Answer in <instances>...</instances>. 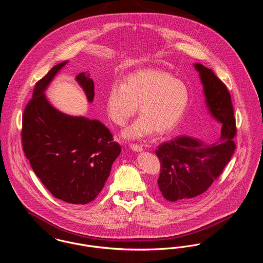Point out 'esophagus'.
Instances as JSON below:
<instances>
[{
	"label": "esophagus",
	"mask_w": 263,
	"mask_h": 263,
	"mask_svg": "<svg viewBox=\"0 0 263 263\" xmlns=\"http://www.w3.org/2000/svg\"><path fill=\"white\" fill-rule=\"evenodd\" d=\"M130 148L133 150V151H137V152H141L143 150V147L141 145H138V144H131Z\"/></svg>",
	"instance_id": "1"
}]
</instances>
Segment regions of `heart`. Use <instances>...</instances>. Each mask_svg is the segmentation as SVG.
<instances>
[{
	"mask_svg": "<svg viewBox=\"0 0 263 263\" xmlns=\"http://www.w3.org/2000/svg\"><path fill=\"white\" fill-rule=\"evenodd\" d=\"M190 102V90L184 82L160 69H141L116 83L108 91V116L118 126H125L139 106L138 118L125 132L128 139H139L155 131L164 135L172 132L183 116Z\"/></svg>",
	"mask_w": 263,
	"mask_h": 263,
	"instance_id": "1",
	"label": "heart"
}]
</instances>
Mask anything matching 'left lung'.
Instances as JSON below:
<instances>
[{
    "instance_id": "obj_1",
    "label": "left lung",
    "mask_w": 263,
    "mask_h": 263,
    "mask_svg": "<svg viewBox=\"0 0 263 263\" xmlns=\"http://www.w3.org/2000/svg\"><path fill=\"white\" fill-rule=\"evenodd\" d=\"M204 87L205 105L210 114L222 124L221 136L214 143L177 136L158 146L155 153L161 168L158 189L165 200L184 203L202 195L221 175L236 148V135L231 96L212 69L195 63Z\"/></svg>"
}]
</instances>
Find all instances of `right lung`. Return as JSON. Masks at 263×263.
<instances>
[{
  "instance_id": "1",
  "label": "right lung",
  "mask_w": 263,
  "mask_h": 263,
  "mask_svg": "<svg viewBox=\"0 0 263 263\" xmlns=\"http://www.w3.org/2000/svg\"><path fill=\"white\" fill-rule=\"evenodd\" d=\"M67 62L36 83L22 119V145L32 170L55 198L85 204L104 187L121 147L99 120L64 114L48 102L45 90ZM76 80L91 103L95 85L89 74L81 72Z\"/></svg>"
}]
</instances>
